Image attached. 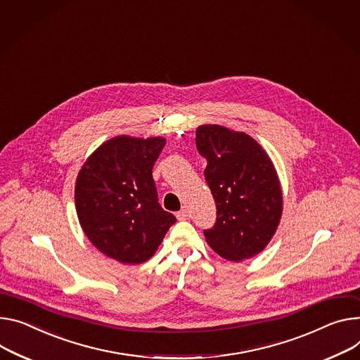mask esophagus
Listing matches in <instances>:
<instances>
[{
	"label": "esophagus",
	"instance_id": "obj_1",
	"mask_svg": "<svg viewBox=\"0 0 360 360\" xmlns=\"http://www.w3.org/2000/svg\"><path fill=\"white\" fill-rule=\"evenodd\" d=\"M176 217H177L179 220H187V219H190V212H188L187 209H181V210H179V212L176 213Z\"/></svg>",
	"mask_w": 360,
	"mask_h": 360
}]
</instances>
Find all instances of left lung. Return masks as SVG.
<instances>
[{"label": "left lung", "mask_w": 360, "mask_h": 360, "mask_svg": "<svg viewBox=\"0 0 360 360\" xmlns=\"http://www.w3.org/2000/svg\"><path fill=\"white\" fill-rule=\"evenodd\" d=\"M198 151L206 157L205 179L213 195L216 225L205 231L212 250L240 262L262 252L283 216V190L275 165L251 135L205 124L196 129Z\"/></svg>", "instance_id": "8db88e82"}]
</instances>
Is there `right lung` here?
<instances>
[{
  "mask_svg": "<svg viewBox=\"0 0 360 360\" xmlns=\"http://www.w3.org/2000/svg\"><path fill=\"white\" fill-rule=\"evenodd\" d=\"M164 136L117 135L84 162L75 183V205L86 238L121 264L148 261L176 224L158 203L153 165Z\"/></svg>",
  "mask_w": 360,
  "mask_h": 360,
  "instance_id": "add662e5",
  "label": "right lung"
}]
</instances>
